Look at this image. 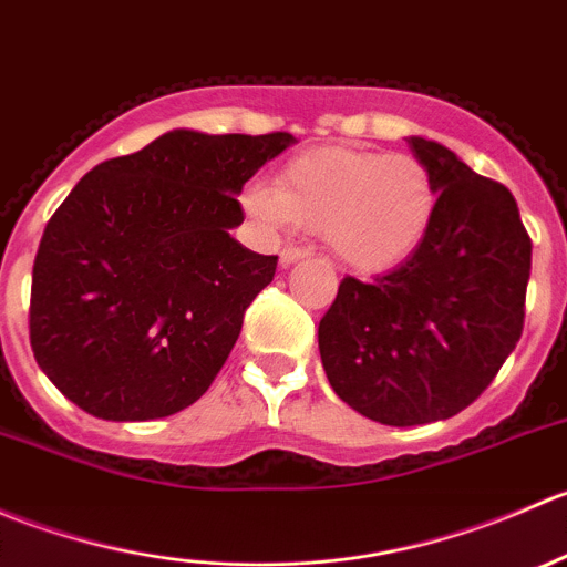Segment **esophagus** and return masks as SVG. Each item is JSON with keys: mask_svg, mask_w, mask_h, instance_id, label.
Instances as JSON below:
<instances>
[{"mask_svg": "<svg viewBox=\"0 0 567 567\" xmlns=\"http://www.w3.org/2000/svg\"><path fill=\"white\" fill-rule=\"evenodd\" d=\"M312 251L310 249H299V247H285L282 251H279V262H282L285 268L293 266V262L305 260V257H310Z\"/></svg>", "mask_w": 567, "mask_h": 567, "instance_id": "esophagus-1", "label": "esophagus"}]
</instances>
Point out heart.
<instances>
[{"label":"heart","instance_id":"heart-1","mask_svg":"<svg viewBox=\"0 0 567 567\" xmlns=\"http://www.w3.org/2000/svg\"><path fill=\"white\" fill-rule=\"evenodd\" d=\"M244 208L266 227L320 230L342 266L375 274L422 247L439 188L431 167L411 153L331 145L290 158L277 186H249Z\"/></svg>","mask_w":567,"mask_h":567}]
</instances>
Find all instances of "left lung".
Segmentation results:
<instances>
[{"label": "left lung", "mask_w": 567, "mask_h": 567, "mask_svg": "<svg viewBox=\"0 0 567 567\" xmlns=\"http://www.w3.org/2000/svg\"><path fill=\"white\" fill-rule=\"evenodd\" d=\"M439 208L405 262L346 277L318 326L337 398L381 425L450 420L491 386L524 329L532 241L516 197L444 145L411 136Z\"/></svg>", "instance_id": "8db88e82"}]
</instances>
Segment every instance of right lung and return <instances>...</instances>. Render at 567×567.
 Instances as JSON below:
<instances>
[{"label": "right lung", "mask_w": 567, "mask_h": 567, "mask_svg": "<svg viewBox=\"0 0 567 567\" xmlns=\"http://www.w3.org/2000/svg\"><path fill=\"white\" fill-rule=\"evenodd\" d=\"M290 142L177 128L76 183L32 266L30 342L56 390L114 422L177 414L208 392L277 271V255L230 236L236 194Z\"/></svg>", "instance_id": "1"}]
</instances>
